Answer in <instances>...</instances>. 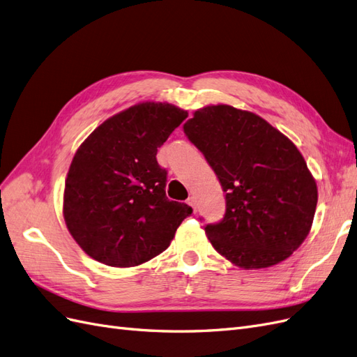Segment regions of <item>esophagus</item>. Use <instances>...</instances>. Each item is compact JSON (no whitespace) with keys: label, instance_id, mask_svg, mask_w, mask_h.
<instances>
[{"label":"esophagus","instance_id":"obj_1","mask_svg":"<svg viewBox=\"0 0 357 357\" xmlns=\"http://www.w3.org/2000/svg\"><path fill=\"white\" fill-rule=\"evenodd\" d=\"M188 204L193 208V211H197V198L195 197H189Z\"/></svg>","mask_w":357,"mask_h":357}]
</instances>
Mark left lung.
<instances>
[{"label":"left lung","instance_id":"obj_1","mask_svg":"<svg viewBox=\"0 0 357 357\" xmlns=\"http://www.w3.org/2000/svg\"><path fill=\"white\" fill-rule=\"evenodd\" d=\"M226 193V211L204 226L222 256L244 269L284 261L307 238L317 186L296 146L255 113L208 105L183 125Z\"/></svg>","mask_w":357,"mask_h":357}]
</instances>
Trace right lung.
Masks as SVG:
<instances>
[{"instance_id": "add662e5", "label": "right lung", "mask_w": 357, "mask_h": 357, "mask_svg": "<svg viewBox=\"0 0 357 357\" xmlns=\"http://www.w3.org/2000/svg\"><path fill=\"white\" fill-rule=\"evenodd\" d=\"M188 112L142 102L107 119L75 152L63 192V219L86 255L109 266L158 256L192 214L169 201L167 169L156 153Z\"/></svg>"}]
</instances>
